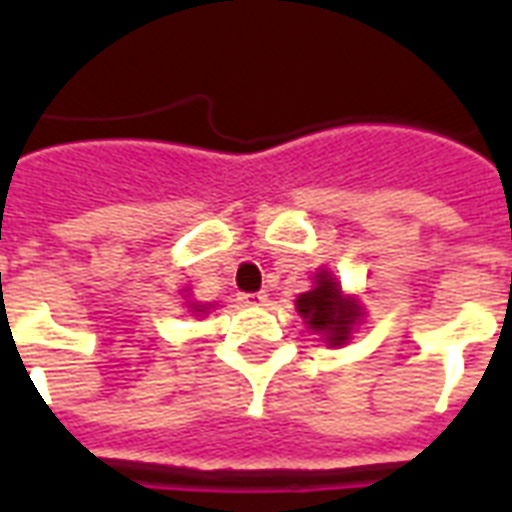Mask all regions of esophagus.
<instances>
[{
	"mask_svg": "<svg viewBox=\"0 0 512 512\" xmlns=\"http://www.w3.org/2000/svg\"><path fill=\"white\" fill-rule=\"evenodd\" d=\"M239 300L244 305H252V308H257V305L268 303V295H265V292H241Z\"/></svg>",
	"mask_w": 512,
	"mask_h": 512,
	"instance_id": "1",
	"label": "esophagus"
}]
</instances>
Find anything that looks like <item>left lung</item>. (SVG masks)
<instances>
[{
    "instance_id": "8db88e82",
    "label": "left lung",
    "mask_w": 512,
    "mask_h": 512,
    "mask_svg": "<svg viewBox=\"0 0 512 512\" xmlns=\"http://www.w3.org/2000/svg\"><path fill=\"white\" fill-rule=\"evenodd\" d=\"M297 311L308 327L327 335L329 345H342L358 319V305L342 300L337 281L327 271L316 276V287L297 297Z\"/></svg>"
}]
</instances>
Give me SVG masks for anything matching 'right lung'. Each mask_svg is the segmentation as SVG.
Here are the masks:
<instances>
[{"label": "right lung", "mask_w": 512, "mask_h": 512, "mask_svg": "<svg viewBox=\"0 0 512 512\" xmlns=\"http://www.w3.org/2000/svg\"><path fill=\"white\" fill-rule=\"evenodd\" d=\"M196 311H201V305H199V308H196Z\"/></svg>", "instance_id": "add662e5"}]
</instances>
